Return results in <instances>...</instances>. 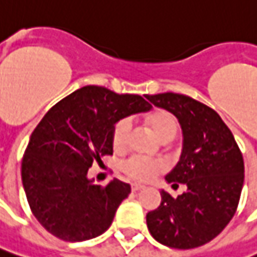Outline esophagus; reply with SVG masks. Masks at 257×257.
<instances>
[{
  "label": "esophagus",
  "mask_w": 257,
  "mask_h": 257,
  "mask_svg": "<svg viewBox=\"0 0 257 257\" xmlns=\"http://www.w3.org/2000/svg\"><path fill=\"white\" fill-rule=\"evenodd\" d=\"M132 192H137V190H141V189H144V185H139V183H134L132 186Z\"/></svg>",
  "instance_id": "34e87169"
}]
</instances>
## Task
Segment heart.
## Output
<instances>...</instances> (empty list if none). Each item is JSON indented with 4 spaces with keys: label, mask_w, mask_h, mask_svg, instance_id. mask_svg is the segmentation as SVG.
<instances>
[{
    "label": "heart",
    "mask_w": 257,
    "mask_h": 257,
    "mask_svg": "<svg viewBox=\"0 0 257 257\" xmlns=\"http://www.w3.org/2000/svg\"><path fill=\"white\" fill-rule=\"evenodd\" d=\"M146 123L152 132L161 141L168 142L179 132V120L172 112L166 109H156L146 116ZM131 123L128 119H119L112 128L111 144L113 151L120 152L128 145ZM164 164L158 159H146L142 156H132L122 164V172L128 176L129 179L137 182H148L154 179L156 175L164 171Z\"/></svg>",
    "instance_id": "b5f03b06"
}]
</instances>
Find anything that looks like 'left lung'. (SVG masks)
Masks as SVG:
<instances>
[{"label": "left lung", "mask_w": 257, "mask_h": 257, "mask_svg": "<svg viewBox=\"0 0 257 257\" xmlns=\"http://www.w3.org/2000/svg\"><path fill=\"white\" fill-rule=\"evenodd\" d=\"M155 106L172 112L183 132L181 161L166 181L186 190L172 198L162 190L159 208L146 215L154 239L175 249L208 243L232 220L244 179L242 152L216 111L182 93L149 95Z\"/></svg>", "instance_id": "obj_1"}]
</instances>
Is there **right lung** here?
<instances>
[{
	"mask_svg": "<svg viewBox=\"0 0 257 257\" xmlns=\"http://www.w3.org/2000/svg\"><path fill=\"white\" fill-rule=\"evenodd\" d=\"M151 108L141 95L88 85L44 115L24 152L21 176L31 212L49 233L82 242L111 226L131 185L119 179L93 185L88 169L112 155L111 132L118 120Z\"/></svg>",
	"mask_w": 257,
	"mask_h": 257,
	"instance_id": "add662e5",
	"label": "right lung"
}]
</instances>
